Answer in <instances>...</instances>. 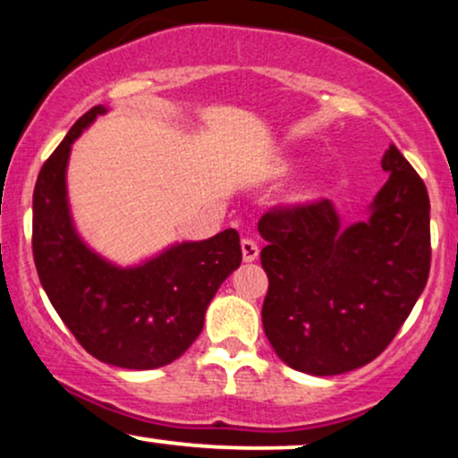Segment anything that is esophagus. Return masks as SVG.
Masks as SVG:
<instances>
[{"label": "esophagus", "mask_w": 458, "mask_h": 458, "mask_svg": "<svg viewBox=\"0 0 458 458\" xmlns=\"http://www.w3.org/2000/svg\"><path fill=\"white\" fill-rule=\"evenodd\" d=\"M241 251H243V260L245 262H254L259 259V243L254 239H243L241 241Z\"/></svg>", "instance_id": "34e87169"}]
</instances>
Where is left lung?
I'll use <instances>...</instances> for the list:
<instances>
[{"mask_svg":"<svg viewBox=\"0 0 458 458\" xmlns=\"http://www.w3.org/2000/svg\"><path fill=\"white\" fill-rule=\"evenodd\" d=\"M368 219L343 225L331 199L276 207L259 222L269 291L262 327L277 357L314 377L383 353L422 295L430 269V202L396 146Z\"/></svg>","mask_w":458,"mask_h":458,"instance_id":"obj_1","label":"left lung"}]
</instances>
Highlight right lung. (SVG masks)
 <instances>
[{
  "label": "right lung",
  "mask_w": 458,
  "mask_h": 458,
  "mask_svg": "<svg viewBox=\"0 0 458 458\" xmlns=\"http://www.w3.org/2000/svg\"><path fill=\"white\" fill-rule=\"evenodd\" d=\"M105 112L97 105L83 114L45 161L34 187L31 250L47 297L77 343L109 366L152 370L193 344L208 303L243 256L233 228L174 243L133 267L103 259L79 236L66 191L68 157Z\"/></svg>",
  "instance_id": "obj_1"
}]
</instances>
